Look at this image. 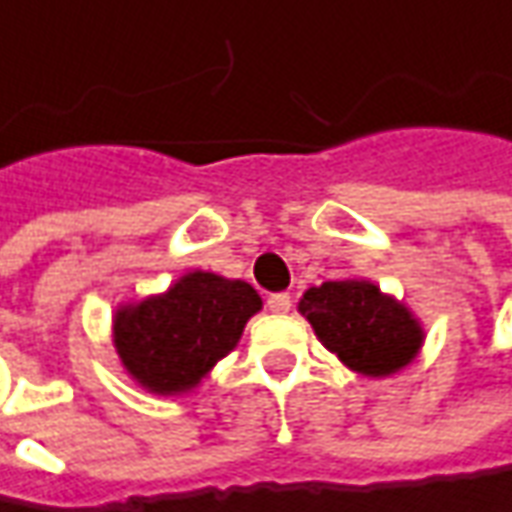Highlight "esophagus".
<instances>
[{"mask_svg": "<svg viewBox=\"0 0 512 512\" xmlns=\"http://www.w3.org/2000/svg\"><path fill=\"white\" fill-rule=\"evenodd\" d=\"M266 305H269L271 314H288L291 311V297L288 294H271Z\"/></svg>", "mask_w": 512, "mask_h": 512, "instance_id": "esophagus-1", "label": "esophagus"}]
</instances>
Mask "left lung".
I'll list each match as a JSON object with an SVG mask.
<instances>
[{
    "instance_id": "8db88e82",
    "label": "left lung",
    "mask_w": 512,
    "mask_h": 512,
    "mask_svg": "<svg viewBox=\"0 0 512 512\" xmlns=\"http://www.w3.org/2000/svg\"><path fill=\"white\" fill-rule=\"evenodd\" d=\"M300 314L344 367L370 378L403 370L423 344L412 311L370 280H330L302 294Z\"/></svg>"
}]
</instances>
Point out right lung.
<instances>
[{"instance_id": "obj_1", "label": "right lung", "mask_w": 512, "mask_h": 512, "mask_svg": "<svg viewBox=\"0 0 512 512\" xmlns=\"http://www.w3.org/2000/svg\"><path fill=\"white\" fill-rule=\"evenodd\" d=\"M263 308L255 288L212 271H190L165 294L120 305L114 347L125 373L154 395L187 392L235 350Z\"/></svg>"}]
</instances>
